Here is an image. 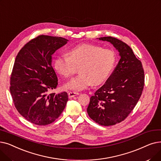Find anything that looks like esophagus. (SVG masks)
<instances>
[{"label": "esophagus", "mask_w": 161, "mask_h": 161, "mask_svg": "<svg viewBox=\"0 0 161 161\" xmlns=\"http://www.w3.org/2000/svg\"><path fill=\"white\" fill-rule=\"evenodd\" d=\"M79 94V93L75 92H68V96H69V98L77 96Z\"/></svg>", "instance_id": "obj_1"}]
</instances>
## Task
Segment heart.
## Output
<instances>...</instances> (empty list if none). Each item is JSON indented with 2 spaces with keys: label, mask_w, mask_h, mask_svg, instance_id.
<instances>
[{
  "label": "heart",
  "mask_w": 161,
  "mask_h": 161,
  "mask_svg": "<svg viewBox=\"0 0 161 161\" xmlns=\"http://www.w3.org/2000/svg\"><path fill=\"white\" fill-rule=\"evenodd\" d=\"M116 62V55L109 49L82 44L71 48L67 55L54 59L56 70L64 77H70L79 67L80 72L67 82L64 88L80 91L92 85H99L109 77Z\"/></svg>",
  "instance_id": "obj_1"
}]
</instances>
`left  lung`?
<instances>
[{"mask_svg": "<svg viewBox=\"0 0 161 161\" xmlns=\"http://www.w3.org/2000/svg\"><path fill=\"white\" fill-rule=\"evenodd\" d=\"M98 39L111 42L120 59L105 83L90 97L89 117L102 126H112L123 121L134 109L144 86V71L128 44L112 36Z\"/></svg>", "mask_w": 161, "mask_h": 161, "instance_id": "left-lung-1", "label": "left lung"}]
</instances>
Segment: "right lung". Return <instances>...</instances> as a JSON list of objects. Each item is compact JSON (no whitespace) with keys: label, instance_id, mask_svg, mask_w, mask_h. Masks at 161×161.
Instances as JSON below:
<instances>
[{"label":"right lung","instance_id":"1","mask_svg":"<svg viewBox=\"0 0 161 161\" xmlns=\"http://www.w3.org/2000/svg\"><path fill=\"white\" fill-rule=\"evenodd\" d=\"M67 41L62 37L39 35L25 44L15 59L10 87L13 102L21 115L36 125L53 122L68 101L66 92L48 94L58 83L52 55Z\"/></svg>","mask_w":161,"mask_h":161}]
</instances>
